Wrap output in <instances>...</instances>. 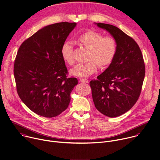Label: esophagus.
<instances>
[{"instance_id":"esophagus-1","label":"esophagus","mask_w":160,"mask_h":160,"mask_svg":"<svg viewBox=\"0 0 160 160\" xmlns=\"http://www.w3.org/2000/svg\"><path fill=\"white\" fill-rule=\"evenodd\" d=\"M80 82L82 83H88V81L85 78H80Z\"/></svg>"}]
</instances>
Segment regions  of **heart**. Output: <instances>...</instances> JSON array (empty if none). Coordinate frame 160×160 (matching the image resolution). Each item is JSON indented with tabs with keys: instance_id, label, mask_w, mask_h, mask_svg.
<instances>
[{
	"instance_id": "heart-1",
	"label": "heart",
	"mask_w": 160,
	"mask_h": 160,
	"mask_svg": "<svg viewBox=\"0 0 160 160\" xmlns=\"http://www.w3.org/2000/svg\"><path fill=\"white\" fill-rule=\"evenodd\" d=\"M77 43L88 51L85 63L77 64L70 71L73 75L80 77H87L97 70L108 67L113 62L118 51L116 39L111 36H103L99 32L87 31L76 38ZM61 56L63 61L70 66L75 63L73 48L71 42H65L62 46Z\"/></svg>"
}]
</instances>
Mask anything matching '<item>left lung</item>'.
I'll return each instance as SVG.
<instances>
[{"label": "left lung", "instance_id": "left-lung-1", "mask_svg": "<svg viewBox=\"0 0 160 160\" xmlns=\"http://www.w3.org/2000/svg\"><path fill=\"white\" fill-rule=\"evenodd\" d=\"M116 39L118 51L109 65L97 79L90 82L96 109L110 118L131 109L138 100L145 75V65L137 42L118 28L97 23Z\"/></svg>", "mask_w": 160, "mask_h": 160}]
</instances>
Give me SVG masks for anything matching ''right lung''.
<instances>
[{
	"mask_svg": "<svg viewBox=\"0 0 160 160\" xmlns=\"http://www.w3.org/2000/svg\"><path fill=\"white\" fill-rule=\"evenodd\" d=\"M76 22L47 26L20 46L14 65L17 92L34 113L54 118L65 111L78 80L68 77L61 48Z\"/></svg>",
	"mask_w": 160,
	"mask_h": 160,
	"instance_id": "right-lung-1",
	"label": "right lung"
}]
</instances>
